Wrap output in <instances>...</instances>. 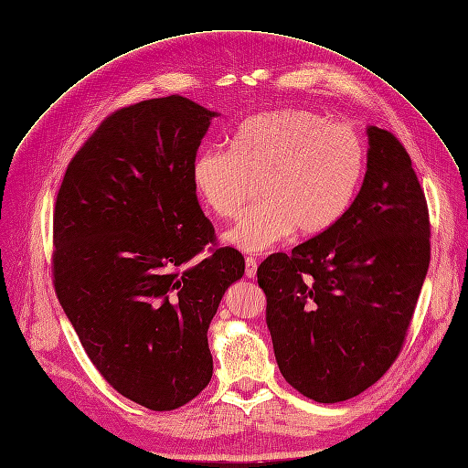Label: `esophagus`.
<instances>
[{
  "label": "esophagus",
  "instance_id": "34e87169",
  "mask_svg": "<svg viewBox=\"0 0 468 468\" xmlns=\"http://www.w3.org/2000/svg\"><path fill=\"white\" fill-rule=\"evenodd\" d=\"M256 271H258L256 260H254L252 256H247V258H245V275H247L249 279H254V277H256Z\"/></svg>",
  "mask_w": 468,
  "mask_h": 468
}]
</instances>
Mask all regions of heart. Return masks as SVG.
<instances>
[{
    "label": "heart",
    "mask_w": 468,
    "mask_h": 468,
    "mask_svg": "<svg viewBox=\"0 0 468 468\" xmlns=\"http://www.w3.org/2000/svg\"><path fill=\"white\" fill-rule=\"evenodd\" d=\"M363 174L359 139L327 116L287 109L242 124L231 153L200 151L191 166L197 195L221 219H233L254 195L263 198L226 231L242 252L268 250L292 235H319L348 210Z\"/></svg>",
    "instance_id": "heart-1"
}]
</instances>
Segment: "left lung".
Returning a JSON list of instances; mask_svg holds the SVG:
<instances>
[{"instance_id": "1", "label": "left lung", "mask_w": 468, "mask_h": 468, "mask_svg": "<svg viewBox=\"0 0 468 468\" xmlns=\"http://www.w3.org/2000/svg\"><path fill=\"white\" fill-rule=\"evenodd\" d=\"M367 170L333 228L258 268L279 371L319 403L350 399L398 357L431 263L424 193L399 141L367 126Z\"/></svg>"}]
</instances>
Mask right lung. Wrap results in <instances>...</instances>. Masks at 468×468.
<instances>
[{
  "mask_svg": "<svg viewBox=\"0 0 468 468\" xmlns=\"http://www.w3.org/2000/svg\"><path fill=\"white\" fill-rule=\"evenodd\" d=\"M218 112L181 95L111 114L76 153L53 216L55 292L97 371L153 411L212 378L208 327L245 273L214 240L191 181Z\"/></svg>",
  "mask_w": 468,
  "mask_h": 468,
  "instance_id": "add662e5",
  "label": "right lung"
}]
</instances>
